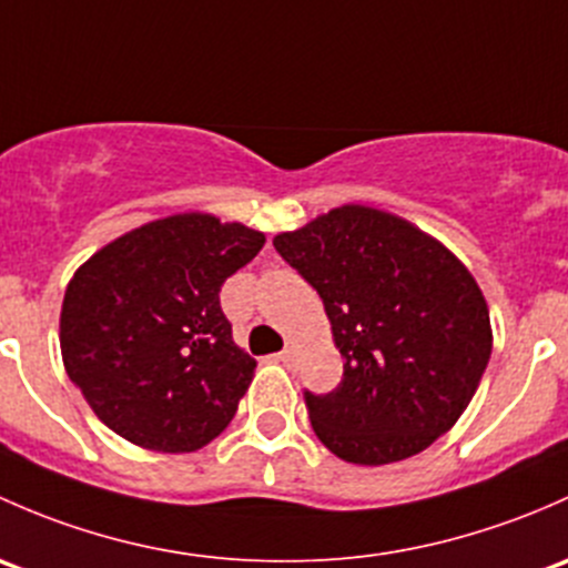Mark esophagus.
<instances>
[{"instance_id":"34e87169","label":"esophagus","mask_w":568,"mask_h":568,"mask_svg":"<svg viewBox=\"0 0 568 568\" xmlns=\"http://www.w3.org/2000/svg\"><path fill=\"white\" fill-rule=\"evenodd\" d=\"M292 358H295V353H292V347H284L282 353H278V361H282V364H286V366H290Z\"/></svg>"}]
</instances>
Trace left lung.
<instances>
[{"mask_svg": "<svg viewBox=\"0 0 568 568\" xmlns=\"http://www.w3.org/2000/svg\"><path fill=\"white\" fill-rule=\"evenodd\" d=\"M273 245L323 297L344 358L331 394H303L327 452L388 465L446 435L493 353L470 271L410 221L364 204H342Z\"/></svg>", "mask_w": 568, "mask_h": 568, "instance_id": "obj_1", "label": "left lung"}]
</instances>
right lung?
<instances>
[{
  "label": "right lung",
  "mask_w": 568,
  "mask_h": 568,
  "mask_svg": "<svg viewBox=\"0 0 568 568\" xmlns=\"http://www.w3.org/2000/svg\"><path fill=\"white\" fill-rule=\"evenodd\" d=\"M262 245L243 224L180 213L116 237L73 273L62 361L111 432L185 454L230 426L256 361L232 342L219 292Z\"/></svg>",
  "instance_id": "right-lung-1"
}]
</instances>
